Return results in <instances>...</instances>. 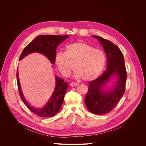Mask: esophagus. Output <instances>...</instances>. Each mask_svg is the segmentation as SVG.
Masks as SVG:
<instances>
[{
	"label": "esophagus",
	"mask_w": 146,
	"mask_h": 146,
	"mask_svg": "<svg viewBox=\"0 0 146 146\" xmlns=\"http://www.w3.org/2000/svg\"><path fill=\"white\" fill-rule=\"evenodd\" d=\"M70 86L71 87H76V86H78V84H77V82H71V83H70Z\"/></svg>",
	"instance_id": "1"
}]
</instances>
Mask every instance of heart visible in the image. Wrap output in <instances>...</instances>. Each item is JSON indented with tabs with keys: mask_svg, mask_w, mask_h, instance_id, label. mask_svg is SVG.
I'll return each mask as SVG.
<instances>
[{
	"mask_svg": "<svg viewBox=\"0 0 146 146\" xmlns=\"http://www.w3.org/2000/svg\"><path fill=\"white\" fill-rule=\"evenodd\" d=\"M55 64L64 76H69L73 69L75 77L88 81L96 78L105 65L103 52L90 44L78 41L66 46L65 53L59 52L55 56Z\"/></svg>",
	"mask_w": 146,
	"mask_h": 146,
	"instance_id": "heart-1",
	"label": "heart"
}]
</instances>
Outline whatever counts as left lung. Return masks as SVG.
<instances>
[{
    "label": "left lung",
    "instance_id": "1",
    "mask_svg": "<svg viewBox=\"0 0 146 146\" xmlns=\"http://www.w3.org/2000/svg\"><path fill=\"white\" fill-rule=\"evenodd\" d=\"M102 44L107 59V69L96 79L89 82L88 91L85 98L87 109L91 113L101 115L111 111L122 97L126 86L127 73L122 52L111 41L100 36H92ZM116 74L117 82L113 90L103 91L104 86L110 77Z\"/></svg>",
    "mask_w": 146,
    "mask_h": 146
}]
</instances>
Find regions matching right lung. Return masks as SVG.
I'll return each instance as SVG.
<instances>
[{
    "instance_id": "right-lung-1",
    "label": "right lung",
    "mask_w": 146,
    "mask_h": 146,
    "mask_svg": "<svg viewBox=\"0 0 146 146\" xmlns=\"http://www.w3.org/2000/svg\"><path fill=\"white\" fill-rule=\"evenodd\" d=\"M68 37V35H40L36 37L23 50L19 60L23 59L28 54L32 52H39L48 58L52 64L55 63L56 51L58 46ZM17 86L18 92L23 102L27 108L34 114L41 117H51L56 114L60 109L63 103L66 91L68 88V83L64 80L56 77V87L54 92L50 98L46 106L42 109H37L31 107L24 98L20 87L19 81L17 72Z\"/></svg>"
}]
</instances>
